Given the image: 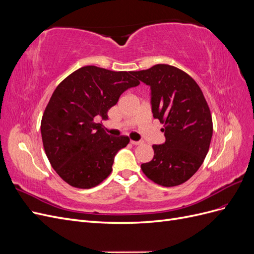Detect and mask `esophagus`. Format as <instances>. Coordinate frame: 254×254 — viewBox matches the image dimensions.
I'll return each instance as SVG.
<instances>
[{
    "label": "esophagus",
    "mask_w": 254,
    "mask_h": 254,
    "mask_svg": "<svg viewBox=\"0 0 254 254\" xmlns=\"http://www.w3.org/2000/svg\"><path fill=\"white\" fill-rule=\"evenodd\" d=\"M130 143H131L132 145H141V144H143V141H130Z\"/></svg>",
    "instance_id": "obj_1"
}]
</instances>
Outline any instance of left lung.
I'll return each instance as SVG.
<instances>
[{"mask_svg": "<svg viewBox=\"0 0 254 254\" xmlns=\"http://www.w3.org/2000/svg\"><path fill=\"white\" fill-rule=\"evenodd\" d=\"M132 75L150 87L152 117L164 124L165 142L152 145L155 156L141 165L142 171L160 186H179L198 171L209 151V106L196 81L175 66L157 64Z\"/></svg>", "mask_w": 254, "mask_h": 254, "instance_id": "left-lung-1", "label": "left lung"}]
</instances>
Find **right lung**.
I'll return each mask as SVG.
<instances>
[{
    "instance_id": "obj_1",
    "label": "right lung",
    "mask_w": 254,
    "mask_h": 254,
    "mask_svg": "<svg viewBox=\"0 0 254 254\" xmlns=\"http://www.w3.org/2000/svg\"><path fill=\"white\" fill-rule=\"evenodd\" d=\"M140 81L132 72L82 66L61 81L41 121L43 147L52 167L70 186L91 189L112 171L114 157L129 143L128 136L107 134V112L120 96Z\"/></svg>"
}]
</instances>
